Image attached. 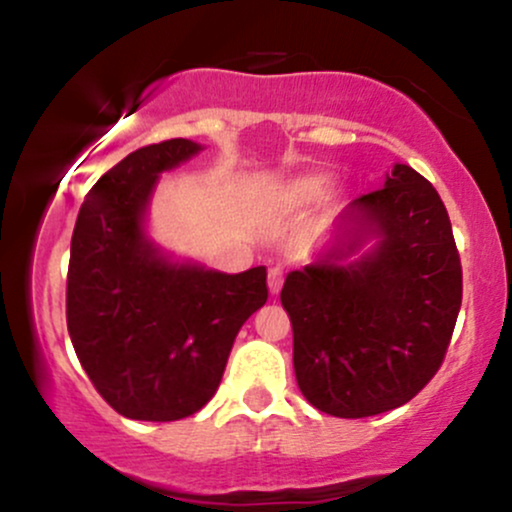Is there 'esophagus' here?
I'll use <instances>...</instances> for the list:
<instances>
[{
    "label": "esophagus",
    "instance_id": "1",
    "mask_svg": "<svg viewBox=\"0 0 512 512\" xmlns=\"http://www.w3.org/2000/svg\"><path fill=\"white\" fill-rule=\"evenodd\" d=\"M281 286H284V269L272 267L269 269V291L279 293Z\"/></svg>",
    "mask_w": 512,
    "mask_h": 512
}]
</instances>
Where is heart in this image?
I'll return each mask as SVG.
<instances>
[{
	"label": "heart",
	"instance_id": "obj_1",
	"mask_svg": "<svg viewBox=\"0 0 512 512\" xmlns=\"http://www.w3.org/2000/svg\"><path fill=\"white\" fill-rule=\"evenodd\" d=\"M325 190H327L325 175H317V173L301 175V178H296L289 185V199H293V202L298 204H308L325 195Z\"/></svg>",
	"mask_w": 512,
	"mask_h": 512
}]
</instances>
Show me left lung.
<instances>
[{"label":"left lung","mask_w":512,"mask_h":512,"mask_svg":"<svg viewBox=\"0 0 512 512\" xmlns=\"http://www.w3.org/2000/svg\"><path fill=\"white\" fill-rule=\"evenodd\" d=\"M375 235L358 261L341 260ZM462 303V264L436 187L397 163L380 190L349 204L334 245L286 276L303 397L339 419L407 404L438 373Z\"/></svg>","instance_id":"obj_1"}]
</instances>
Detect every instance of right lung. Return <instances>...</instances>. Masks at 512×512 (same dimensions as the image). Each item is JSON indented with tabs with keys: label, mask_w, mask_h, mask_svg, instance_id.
I'll use <instances>...</instances> for the list:
<instances>
[{
	"label": "right lung",
	"mask_w": 512,
	"mask_h": 512,
	"mask_svg": "<svg viewBox=\"0 0 512 512\" xmlns=\"http://www.w3.org/2000/svg\"><path fill=\"white\" fill-rule=\"evenodd\" d=\"M202 151L190 139L144 146L88 190L67 272V330L117 414L178 421L219 390L236 334L267 303V269L240 274L173 262L144 216L158 175Z\"/></svg>",
	"instance_id": "right-lung-1"
}]
</instances>
